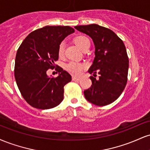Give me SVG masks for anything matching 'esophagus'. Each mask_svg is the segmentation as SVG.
<instances>
[{
    "label": "esophagus",
    "mask_w": 150,
    "mask_h": 150,
    "mask_svg": "<svg viewBox=\"0 0 150 150\" xmlns=\"http://www.w3.org/2000/svg\"><path fill=\"white\" fill-rule=\"evenodd\" d=\"M72 80L73 81H79L80 80V77H72Z\"/></svg>",
    "instance_id": "1"
}]
</instances>
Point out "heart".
<instances>
[{
    "instance_id": "b5f03b06",
    "label": "heart",
    "mask_w": 150,
    "mask_h": 150,
    "mask_svg": "<svg viewBox=\"0 0 150 150\" xmlns=\"http://www.w3.org/2000/svg\"><path fill=\"white\" fill-rule=\"evenodd\" d=\"M75 44L78 46L80 49L82 50V51L85 50L86 48L89 47L90 46V42L88 38L85 37V36H78L74 40ZM64 48H65V44L64 42H61L59 46H58V56H62L64 53ZM66 70H68L69 73L73 74L74 75H81V73H82V70L85 69V66L82 63H76V62H70L68 64L66 65Z\"/></svg>"
}]
</instances>
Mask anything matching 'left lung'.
<instances>
[{
    "mask_svg": "<svg viewBox=\"0 0 150 150\" xmlns=\"http://www.w3.org/2000/svg\"><path fill=\"white\" fill-rule=\"evenodd\" d=\"M92 38L95 46L94 61L88 72L92 85L84 91L89 102L106 106L116 101L124 90L128 80L129 61L124 43L112 30L98 25L75 26Z\"/></svg>",
    "mask_w": 150,
    "mask_h": 150,
    "instance_id": "left-lung-1",
    "label": "left lung"
}]
</instances>
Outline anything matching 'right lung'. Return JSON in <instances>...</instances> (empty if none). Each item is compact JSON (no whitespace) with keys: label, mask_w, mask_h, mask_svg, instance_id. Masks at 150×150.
<instances>
[{"label":"right lung","mask_w":150,"mask_h":150,"mask_svg":"<svg viewBox=\"0 0 150 150\" xmlns=\"http://www.w3.org/2000/svg\"><path fill=\"white\" fill-rule=\"evenodd\" d=\"M75 30L68 26H46L33 31L17 51L15 77L20 93L30 106L39 109L56 107L63 99L64 86L71 75L61 67L58 76L49 77L46 71L55 68L58 46Z\"/></svg>","instance_id":"add662e5"}]
</instances>
